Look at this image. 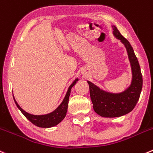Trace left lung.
I'll return each instance as SVG.
<instances>
[{"instance_id":"8db88e82","label":"left lung","mask_w":153,"mask_h":153,"mask_svg":"<svg viewBox=\"0 0 153 153\" xmlns=\"http://www.w3.org/2000/svg\"><path fill=\"white\" fill-rule=\"evenodd\" d=\"M113 27L114 36L121 40L126 48L132 69L133 78L131 86L126 90L118 94L105 93L91 82L87 81L93 109L100 116L105 117H117L131 112L137 105L143 87V77L140 65L133 48L117 28L115 26Z\"/></svg>"}]
</instances>
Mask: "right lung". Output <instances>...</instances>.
<instances>
[{"mask_svg": "<svg viewBox=\"0 0 153 153\" xmlns=\"http://www.w3.org/2000/svg\"><path fill=\"white\" fill-rule=\"evenodd\" d=\"M78 79L75 80L73 83L70 85V87L68 89V91L66 93V96H65L64 99L62 102V103L59 105L58 108L54 111L53 112L50 113L48 114H45V115H40V116H37V115H32L28 113L25 112L24 110L21 108V107L18 105L16 101L15 100V103H16V106L18 107L21 112L25 115V117L30 121L33 124L38 127H42V128H50V127L54 126L57 125L60 123L66 115V112H67L68 108V103H69V95H70L71 89L72 87L75 85V83L77 82ZM14 98V97H13Z\"/></svg>", "mask_w": 153, "mask_h": 153, "instance_id": "1", "label": "right lung"}]
</instances>
